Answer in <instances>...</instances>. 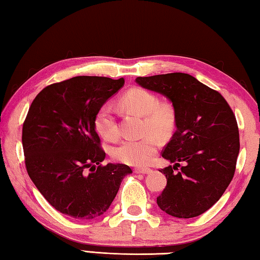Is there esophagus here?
Segmentation results:
<instances>
[{
    "instance_id": "34e87169",
    "label": "esophagus",
    "mask_w": 260,
    "mask_h": 260,
    "mask_svg": "<svg viewBox=\"0 0 260 260\" xmlns=\"http://www.w3.org/2000/svg\"><path fill=\"white\" fill-rule=\"evenodd\" d=\"M151 171L152 170L148 169V168H135L134 173H136V174H147V173H150Z\"/></svg>"
}]
</instances>
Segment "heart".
<instances>
[{"label":"heart","mask_w":260,"mask_h":260,"mask_svg":"<svg viewBox=\"0 0 260 260\" xmlns=\"http://www.w3.org/2000/svg\"><path fill=\"white\" fill-rule=\"evenodd\" d=\"M120 103L129 112L144 117L143 133L167 137L172 133L176 124L175 109L170 103H158L153 92L143 88H132L120 98ZM96 131L103 139L117 141L120 131L110 104H104L95 116ZM153 135L139 140H126L113 150L116 161L135 167H142L151 161L158 148V142Z\"/></svg>","instance_id":"heart-1"}]
</instances>
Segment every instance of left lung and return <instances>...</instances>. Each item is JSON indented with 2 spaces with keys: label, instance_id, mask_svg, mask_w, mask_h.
<instances>
[{
  "label": "left lung",
  "instance_id": "obj_1",
  "mask_svg": "<svg viewBox=\"0 0 260 260\" xmlns=\"http://www.w3.org/2000/svg\"><path fill=\"white\" fill-rule=\"evenodd\" d=\"M136 82L167 97L176 114V131L162 152L174 165L161 169L167 186L157 206L172 217H198L221 198L234 178L240 148L236 116L221 93L191 75L137 77Z\"/></svg>",
  "mask_w": 260,
  "mask_h": 260
}]
</instances>
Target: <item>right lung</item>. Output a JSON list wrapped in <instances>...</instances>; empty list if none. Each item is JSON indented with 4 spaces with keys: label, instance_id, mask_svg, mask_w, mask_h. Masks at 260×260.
Listing matches in <instances>:
<instances>
[{
    "label": "right lung",
    "instance_id": "right-lung-1",
    "mask_svg": "<svg viewBox=\"0 0 260 260\" xmlns=\"http://www.w3.org/2000/svg\"><path fill=\"white\" fill-rule=\"evenodd\" d=\"M124 78L78 76L47 86L33 99L22 128L25 168L51 206L90 220L107 211L128 165H102L95 116L124 86Z\"/></svg>",
    "mask_w": 260,
    "mask_h": 260
}]
</instances>
